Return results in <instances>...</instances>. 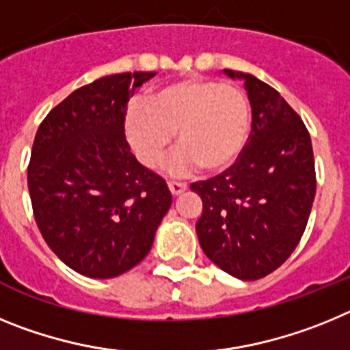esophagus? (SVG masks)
<instances>
[{"label": "esophagus", "instance_id": "1", "mask_svg": "<svg viewBox=\"0 0 350 350\" xmlns=\"http://www.w3.org/2000/svg\"><path fill=\"white\" fill-rule=\"evenodd\" d=\"M168 187H170V193H172L173 196H177V194L184 193V191L187 189V184H184V182H178V180H170Z\"/></svg>", "mask_w": 350, "mask_h": 350}]
</instances>
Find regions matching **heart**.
Here are the masks:
<instances>
[{
    "mask_svg": "<svg viewBox=\"0 0 350 350\" xmlns=\"http://www.w3.org/2000/svg\"><path fill=\"white\" fill-rule=\"evenodd\" d=\"M249 101L237 85L206 77H187L166 83L147 103H133L124 119L126 137L138 159L156 168L177 133L172 168L200 166L205 173L230 170L249 137Z\"/></svg>",
    "mask_w": 350,
    "mask_h": 350,
    "instance_id": "1",
    "label": "heart"
}]
</instances>
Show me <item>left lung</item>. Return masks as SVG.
<instances>
[{
	"label": "left lung",
	"instance_id": "left-lung-1",
	"mask_svg": "<svg viewBox=\"0 0 350 350\" xmlns=\"http://www.w3.org/2000/svg\"><path fill=\"white\" fill-rule=\"evenodd\" d=\"M243 79L252 133L230 170L194 182L203 213L196 233L203 252L226 273L242 280L267 277L301 240L315 198V163L301 117L279 92L254 75Z\"/></svg>",
	"mask_w": 350,
	"mask_h": 350
}]
</instances>
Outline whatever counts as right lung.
<instances>
[{
	"label": "right lung",
	"mask_w": 350,
	"mask_h": 350,
	"mask_svg": "<svg viewBox=\"0 0 350 350\" xmlns=\"http://www.w3.org/2000/svg\"><path fill=\"white\" fill-rule=\"evenodd\" d=\"M154 71L98 79L64 98L36 131L27 187L38 230L64 265L91 279L137 267L172 205L165 178L124 135L128 101Z\"/></svg>",
	"instance_id": "obj_1"
}]
</instances>
